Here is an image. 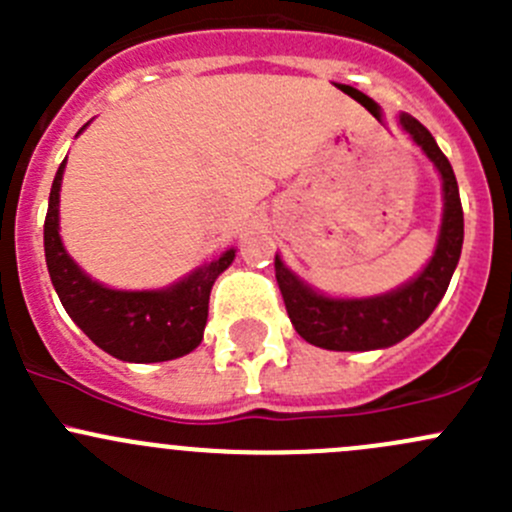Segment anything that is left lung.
Wrapping results in <instances>:
<instances>
[{"label": "left lung", "instance_id": "obj_1", "mask_svg": "<svg viewBox=\"0 0 512 512\" xmlns=\"http://www.w3.org/2000/svg\"><path fill=\"white\" fill-rule=\"evenodd\" d=\"M399 126L441 175L443 215L436 250L423 270L401 287L374 297H329L294 275L275 255V277L289 322L304 342L332 352H371L399 344L416 332L446 294L463 247V208L456 175L426 126L399 113Z\"/></svg>", "mask_w": 512, "mask_h": 512}]
</instances>
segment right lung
Here are the masks:
<instances>
[{
	"label": "right lung",
	"mask_w": 512,
	"mask_h": 512,
	"mask_svg": "<svg viewBox=\"0 0 512 512\" xmlns=\"http://www.w3.org/2000/svg\"><path fill=\"white\" fill-rule=\"evenodd\" d=\"M64 168L66 158L51 183L44 223V255L51 285L66 314L98 349L131 364L170 361L193 352L203 342L210 289L232 265L235 250L230 247L218 260L195 267L190 275L180 277L168 287L113 289L101 285L76 265L61 242L59 193Z\"/></svg>",
	"instance_id": "obj_1"
}]
</instances>
